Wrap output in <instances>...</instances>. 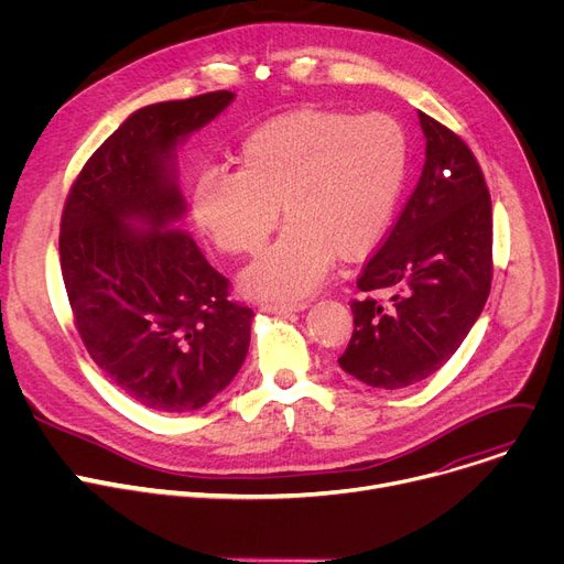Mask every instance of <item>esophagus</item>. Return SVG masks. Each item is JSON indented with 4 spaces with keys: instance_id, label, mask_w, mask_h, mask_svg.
Masks as SVG:
<instances>
[{
    "instance_id": "esophagus-1",
    "label": "esophagus",
    "mask_w": 564,
    "mask_h": 564,
    "mask_svg": "<svg viewBox=\"0 0 564 564\" xmlns=\"http://www.w3.org/2000/svg\"><path fill=\"white\" fill-rule=\"evenodd\" d=\"M307 303H267L261 305V312L267 314H289V312H303Z\"/></svg>"
}]
</instances>
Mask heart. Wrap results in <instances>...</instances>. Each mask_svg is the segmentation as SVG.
<instances>
[{"label": "heart", "instance_id": "1", "mask_svg": "<svg viewBox=\"0 0 564 564\" xmlns=\"http://www.w3.org/2000/svg\"><path fill=\"white\" fill-rule=\"evenodd\" d=\"M408 145L387 113L297 109L254 129L237 173L209 169L193 184L195 223L227 254H252L278 225L282 237L254 259L241 286L254 297L297 301L325 278L333 254H367L401 191Z\"/></svg>", "mask_w": 564, "mask_h": 564}]
</instances>
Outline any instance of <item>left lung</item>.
Instances as JSON below:
<instances>
[{
  "label": "left lung",
  "mask_w": 564,
  "mask_h": 564,
  "mask_svg": "<svg viewBox=\"0 0 564 564\" xmlns=\"http://www.w3.org/2000/svg\"><path fill=\"white\" fill-rule=\"evenodd\" d=\"M425 163L399 220L357 278L352 337L339 367L378 389L440 371L491 286V197L455 131L419 111Z\"/></svg>",
  "instance_id": "1"
}]
</instances>
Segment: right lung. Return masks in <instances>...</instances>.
Here are the masks:
<instances>
[{
    "mask_svg": "<svg viewBox=\"0 0 564 564\" xmlns=\"http://www.w3.org/2000/svg\"><path fill=\"white\" fill-rule=\"evenodd\" d=\"M237 95L143 107L99 145L61 216V273L77 333L131 401L182 414L205 408L248 355L254 312L173 227L186 212L177 145Z\"/></svg>",
    "mask_w": 564,
    "mask_h": 564,
    "instance_id": "1",
    "label": "right lung"
}]
</instances>
